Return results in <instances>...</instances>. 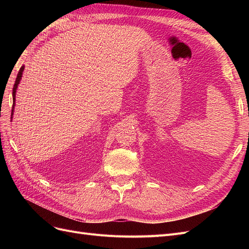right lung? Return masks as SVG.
<instances>
[{
	"label": "right lung",
	"mask_w": 249,
	"mask_h": 249,
	"mask_svg": "<svg viewBox=\"0 0 249 249\" xmlns=\"http://www.w3.org/2000/svg\"><path fill=\"white\" fill-rule=\"evenodd\" d=\"M25 70V66H21L20 70L18 73V77H17V80H16V83H14V86H13V90H12V96H13V107H12V112H11V118H12V115H13V109H14V104H16V93H17V89H18V86L20 82V79H21V76H22V71H24Z\"/></svg>",
	"instance_id": "1"
}]
</instances>
